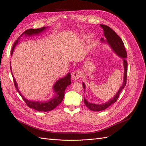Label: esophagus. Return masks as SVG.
I'll use <instances>...</instances> for the list:
<instances>
[{
  "instance_id": "esophagus-1",
  "label": "esophagus",
  "mask_w": 146,
  "mask_h": 146,
  "mask_svg": "<svg viewBox=\"0 0 146 146\" xmlns=\"http://www.w3.org/2000/svg\"><path fill=\"white\" fill-rule=\"evenodd\" d=\"M81 77V74L79 70H75L71 74V78L74 80H77Z\"/></svg>"
}]
</instances>
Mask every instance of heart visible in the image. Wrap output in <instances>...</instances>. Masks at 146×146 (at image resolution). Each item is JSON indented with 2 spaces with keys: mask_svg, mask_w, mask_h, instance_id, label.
Wrapping results in <instances>:
<instances>
[{
  "mask_svg": "<svg viewBox=\"0 0 146 146\" xmlns=\"http://www.w3.org/2000/svg\"><path fill=\"white\" fill-rule=\"evenodd\" d=\"M90 38V36H88V35H85V36H83V41H86L88 39H89V38Z\"/></svg>",
  "mask_w": 146,
  "mask_h": 146,
  "instance_id": "obj_1",
  "label": "heart"
}]
</instances>
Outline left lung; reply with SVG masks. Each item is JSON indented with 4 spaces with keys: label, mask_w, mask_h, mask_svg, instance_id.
Returning <instances> with one entry per match:
<instances>
[{
    "label": "left lung",
    "mask_w": 146,
    "mask_h": 146,
    "mask_svg": "<svg viewBox=\"0 0 146 146\" xmlns=\"http://www.w3.org/2000/svg\"><path fill=\"white\" fill-rule=\"evenodd\" d=\"M100 27L104 30V35L106 38L105 39L104 38H101V41L103 43L107 42L108 44L111 47L113 52L115 54L120 56L121 58L123 59V69H124V75H123V81L122 86L119 88V91L117 92L116 95L114 96L113 98L108 100L107 102H105L103 104H95L90 103L89 102L87 101L86 99L84 98V102H85V105L89 108L91 111H102L105 109H107L109 106L111 104L115 103L116 100H117L120 94L121 91L125 88L126 85V82H127V61L126 60L127 58V52L125 50V48L124 47V44L121 38L119 37L118 35L116 33V32L113 31L111 28L107 25L100 24ZM83 89L85 91L86 86L85 83L83 82Z\"/></svg>",
    "instance_id": "left-lung-1"
}]
</instances>
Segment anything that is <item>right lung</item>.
I'll use <instances>...</instances> for the list:
<instances>
[{
  "label": "right lung",
  "instance_id": "right-lung-1",
  "mask_svg": "<svg viewBox=\"0 0 146 146\" xmlns=\"http://www.w3.org/2000/svg\"><path fill=\"white\" fill-rule=\"evenodd\" d=\"M48 27H43L42 28H39L37 29H28L27 30H25L23 33H22V35H20V36L17 38V40L14 43V44H13L11 52V55H12L13 50L15 49V47H16V46L17 44H18L21 39V37L23 36V35H24L25 37L27 36L30 37L32 36H34V35H38L41 33H42L44 31H45L46 29ZM10 69L11 71V62H10ZM11 73H12V71H11ZM12 76L13 78V81H14L15 88H16L17 92H19V94L21 95L22 98L23 99L26 104L29 107L33 108L34 110H36L37 111H49L52 110H54L55 107H56V106H58L61 102H62L64 98V91L66 87L69 86V85H70V83H71V80H70V74L69 72L66 76L59 79V80H57L56 83L54 84V86H53V90H54V92H55V94L54 96H53V98H51L49 100L44 101V102L33 101V100H29L27 99H25V97H24L23 95H22V94L21 93V92L18 89V87H17V84L15 80V77H13V74H12Z\"/></svg>",
  "mask_w": 146,
  "mask_h": 146
}]
</instances>
